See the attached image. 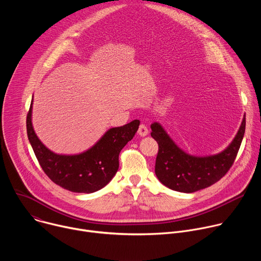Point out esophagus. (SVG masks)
Segmentation results:
<instances>
[{
  "label": "esophagus",
  "instance_id": "1",
  "mask_svg": "<svg viewBox=\"0 0 261 261\" xmlns=\"http://www.w3.org/2000/svg\"><path fill=\"white\" fill-rule=\"evenodd\" d=\"M137 133H138V135H140V136L144 137V136H146V135L148 134V130H147L146 126H144L143 124H141V125L139 126V128H138Z\"/></svg>",
  "mask_w": 261,
  "mask_h": 261
}]
</instances>
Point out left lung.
Returning <instances> with one entry per match:
<instances>
[{
	"instance_id": "left-lung-1",
	"label": "left lung",
	"mask_w": 261,
	"mask_h": 261,
	"mask_svg": "<svg viewBox=\"0 0 261 261\" xmlns=\"http://www.w3.org/2000/svg\"><path fill=\"white\" fill-rule=\"evenodd\" d=\"M246 116L230 144L219 154L198 157L187 154L170 138L160 123L151 125V136L158 142L155 173L167 188L193 193L210 187L224 176L233 164L245 134Z\"/></svg>"
}]
</instances>
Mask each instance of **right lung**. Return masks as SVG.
I'll return each mask as SVG.
<instances>
[{"instance_id":"add662e5","label":"right lung","mask_w":261,"mask_h":261,"mask_svg":"<svg viewBox=\"0 0 261 261\" xmlns=\"http://www.w3.org/2000/svg\"><path fill=\"white\" fill-rule=\"evenodd\" d=\"M32 105L27 117V133L33 151L46 175L60 187L75 193L96 192L111 180L119 169V155L138 130L134 120L107 130L88 151L60 155L47 148L36 135L32 124Z\"/></svg>"}]
</instances>
